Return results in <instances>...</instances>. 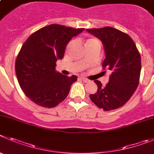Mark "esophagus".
I'll return each mask as SVG.
<instances>
[{"instance_id":"esophagus-1","label":"esophagus","mask_w":154,"mask_h":154,"mask_svg":"<svg viewBox=\"0 0 154 154\" xmlns=\"http://www.w3.org/2000/svg\"><path fill=\"white\" fill-rule=\"evenodd\" d=\"M81 80L82 81L84 82H89V80L87 79H85V78H83V77H82Z\"/></svg>"}]
</instances>
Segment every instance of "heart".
<instances>
[{
	"instance_id": "heart-1",
	"label": "heart",
	"mask_w": 154,
	"mask_h": 154,
	"mask_svg": "<svg viewBox=\"0 0 154 154\" xmlns=\"http://www.w3.org/2000/svg\"><path fill=\"white\" fill-rule=\"evenodd\" d=\"M94 40H96V39H89V40H88V42H91V41H94ZM88 42H87V43H88Z\"/></svg>"
}]
</instances>
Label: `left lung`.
I'll list each match as a JSON object with an SVG mask.
<instances>
[{"label": "left lung", "mask_w": 154, "mask_h": 154, "mask_svg": "<svg viewBox=\"0 0 154 154\" xmlns=\"http://www.w3.org/2000/svg\"><path fill=\"white\" fill-rule=\"evenodd\" d=\"M102 42L105 59L102 66L111 72L105 86L98 80L97 92L90 94V99L104 111L123 106L131 98L139 84L141 70L140 55L133 39L128 34L111 27L87 29Z\"/></svg>", "instance_id": "obj_1"}]
</instances>
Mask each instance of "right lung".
Returning a JSON list of instances; mask_svg holds the SVG:
<instances>
[{"label": "right lung", "instance_id": "right-lung-1", "mask_svg": "<svg viewBox=\"0 0 154 154\" xmlns=\"http://www.w3.org/2000/svg\"><path fill=\"white\" fill-rule=\"evenodd\" d=\"M83 30L51 24L33 33L23 43L15 70L21 89L35 104L50 108L66 99L77 76L58 72L56 63L63 60L72 38Z\"/></svg>", "mask_w": 154, "mask_h": 154}]
</instances>
